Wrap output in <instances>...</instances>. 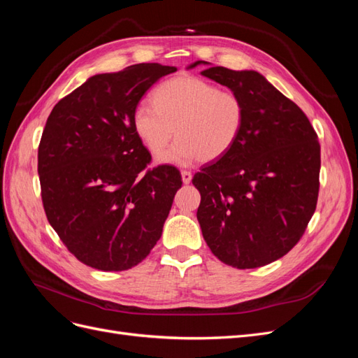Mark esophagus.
Listing matches in <instances>:
<instances>
[{"label":"esophagus","instance_id":"esophagus-1","mask_svg":"<svg viewBox=\"0 0 358 358\" xmlns=\"http://www.w3.org/2000/svg\"><path fill=\"white\" fill-rule=\"evenodd\" d=\"M180 175H182V182H183V183H189V182H191V179H192L191 171H188V170H182V171H180Z\"/></svg>","mask_w":358,"mask_h":358}]
</instances>
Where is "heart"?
<instances>
[{"mask_svg": "<svg viewBox=\"0 0 358 358\" xmlns=\"http://www.w3.org/2000/svg\"><path fill=\"white\" fill-rule=\"evenodd\" d=\"M152 106L138 104L133 113L134 131L152 155L178 142L161 162L187 166L194 159L209 162L224 157L241 137L245 103L233 91H220L196 76H176L158 85Z\"/></svg>", "mask_w": 358, "mask_h": 358, "instance_id": "1", "label": "heart"}]
</instances>
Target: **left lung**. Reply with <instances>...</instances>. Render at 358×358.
I'll return each instance as SVG.
<instances>
[{
    "label": "left lung",
    "instance_id": "left-lung-1",
    "mask_svg": "<svg viewBox=\"0 0 358 358\" xmlns=\"http://www.w3.org/2000/svg\"><path fill=\"white\" fill-rule=\"evenodd\" d=\"M208 64L197 61L189 69ZM203 76L245 103L241 137L192 178L201 201L197 220L222 263L255 268L297 245L317 208L321 149L300 107L254 70L209 67Z\"/></svg>",
    "mask_w": 358,
    "mask_h": 358
}]
</instances>
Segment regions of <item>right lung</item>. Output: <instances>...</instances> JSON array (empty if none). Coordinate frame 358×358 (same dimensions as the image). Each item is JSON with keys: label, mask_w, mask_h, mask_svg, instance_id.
Segmentation results:
<instances>
[{"label": "right lung", "mask_w": 358, "mask_h": 358, "mask_svg": "<svg viewBox=\"0 0 358 358\" xmlns=\"http://www.w3.org/2000/svg\"><path fill=\"white\" fill-rule=\"evenodd\" d=\"M176 67L136 64L95 74L53 107L38 145L41 200L69 251L92 268L121 272L159 241L180 171L149 169L133 113L145 92Z\"/></svg>", "instance_id": "1"}]
</instances>
